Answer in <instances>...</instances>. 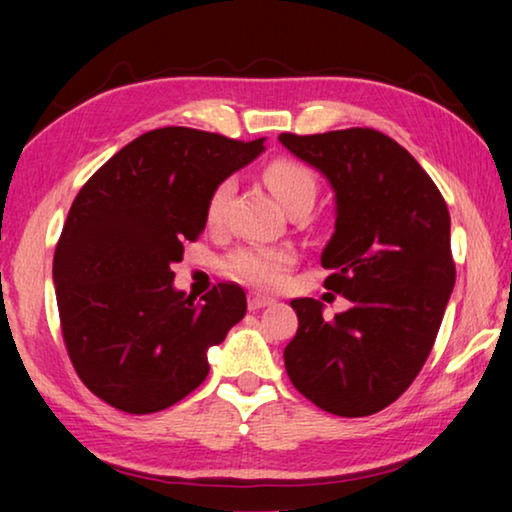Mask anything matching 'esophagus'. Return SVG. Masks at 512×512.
Segmentation results:
<instances>
[{"instance_id": "obj_1", "label": "esophagus", "mask_w": 512, "mask_h": 512, "mask_svg": "<svg viewBox=\"0 0 512 512\" xmlns=\"http://www.w3.org/2000/svg\"><path fill=\"white\" fill-rule=\"evenodd\" d=\"M273 298L271 296H262V293H250L248 296V309L250 311H255V309H262V307H268V305H273Z\"/></svg>"}]
</instances>
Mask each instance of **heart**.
Masks as SVG:
<instances>
[{
	"label": "heart",
	"mask_w": 512,
	"mask_h": 512,
	"mask_svg": "<svg viewBox=\"0 0 512 512\" xmlns=\"http://www.w3.org/2000/svg\"><path fill=\"white\" fill-rule=\"evenodd\" d=\"M266 185L284 207L300 196H316V178L307 167L293 160H275L264 171ZM235 189V180L225 178L214 187L207 203V221L221 223L225 203ZM296 264V253L289 246H246L228 259V271L239 280L257 287H277L284 282L289 268Z\"/></svg>",
	"instance_id": "b5f03b06"
}]
</instances>
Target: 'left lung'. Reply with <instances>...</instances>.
I'll use <instances>...</instances> for the list:
<instances>
[{"instance_id": "obj_1", "label": "left lung", "mask_w": 512, "mask_h": 512, "mask_svg": "<svg viewBox=\"0 0 512 512\" xmlns=\"http://www.w3.org/2000/svg\"><path fill=\"white\" fill-rule=\"evenodd\" d=\"M280 144L332 187L320 264L332 271L325 287L350 300L332 320L314 298L291 300L298 332L284 366L323 411L372 415L418 377L454 291L445 198L409 151L372 128L282 133Z\"/></svg>"}]
</instances>
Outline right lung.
Returning a JSON list of instances; mask_svg holds the SVG:
<instances>
[{
  "label": "right lung",
  "instance_id": "obj_1",
  "mask_svg": "<svg viewBox=\"0 0 512 512\" xmlns=\"http://www.w3.org/2000/svg\"><path fill=\"white\" fill-rule=\"evenodd\" d=\"M264 140L167 126L117 151L69 207L54 287L69 359L119 411L169 409L203 384L207 352L246 314V293L219 284L194 302L171 264L205 230L214 187L264 153Z\"/></svg>",
  "mask_w": 512,
  "mask_h": 512
}]
</instances>
